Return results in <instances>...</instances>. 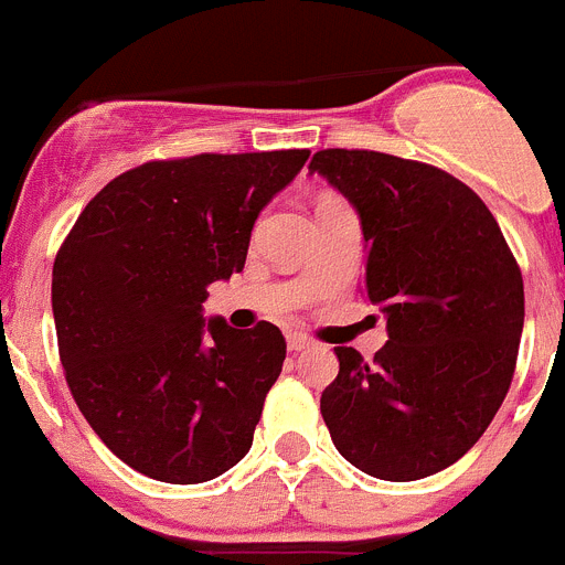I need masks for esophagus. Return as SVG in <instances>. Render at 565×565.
Listing matches in <instances>:
<instances>
[{
  "label": "esophagus",
  "instance_id": "obj_1",
  "mask_svg": "<svg viewBox=\"0 0 565 565\" xmlns=\"http://www.w3.org/2000/svg\"><path fill=\"white\" fill-rule=\"evenodd\" d=\"M313 339H308L306 333H288V351L299 353V351H306V348H311Z\"/></svg>",
  "mask_w": 565,
  "mask_h": 565
}]
</instances>
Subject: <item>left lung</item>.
<instances>
[{
    "label": "left lung",
    "instance_id": "obj_1",
    "mask_svg": "<svg viewBox=\"0 0 565 565\" xmlns=\"http://www.w3.org/2000/svg\"><path fill=\"white\" fill-rule=\"evenodd\" d=\"M362 221V294L387 317L364 362L337 348L319 398L337 450L382 481L456 463L507 398L523 331V277L501 226L467 183L430 163L371 149L311 158Z\"/></svg>",
    "mask_w": 565,
    "mask_h": 565
}]
</instances>
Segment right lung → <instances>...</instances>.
<instances>
[{
    "label": "right lung",
    "mask_w": 565,
    "mask_h": 565,
    "mask_svg": "<svg viewBox=\"0 0 565 565\" xmlns=\"http://www.w3.org/2000/svg\"><path fill=\"white\" fill-rule=\"evenodd\" d=\"M308 149L149 161L109 181L53 263V319L78 411L154 481L203 483L252 447L286 359L271 322L203 319L206 288L243 271L257 214Z\"/></svg>",
    "instance_id": "1"
}]
</instances>
